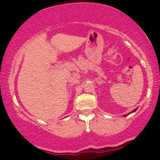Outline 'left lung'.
<instances>
[{
  "label": "left lung",
  "instance_id": "left-lung-1",
  "mask_svg": "<svg viewBox=\"0 0 160 160\" xmlns=\"http://www.w3.org/2000/svg\"><path fill=\"white\" fill-rule=\"evenodd\" d=\"M136 110H137V108H135V110H133V111H132V112H130V113H127V114H125V115H124V117H126V116H127V115H128V114H130V113H134V112H135V111H136Z\"/></svg>",
  "mask_w": 160,
  "mask_h": 160
}]
</instances>
